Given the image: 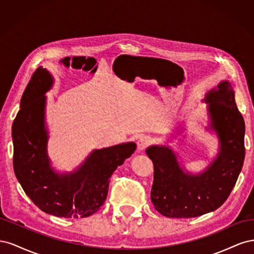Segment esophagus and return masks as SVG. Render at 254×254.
I'll return each mask as SVG.
<instances>
[{
  "label": "esophagus",
  "mask_w": 254,
  "mask_h": 254,
  "mask_svg": "<svg viewBox=\"0 0 254 254\" xmlns=\"http://www.w3.org/2000/svg\"><path fill=\"white\" fill-rule=\"evenodd\" d=\"M151 143V137L148 135H142L139 140H137V150L143 151L147 146Z\"/></svg>",
  "instance_id": "esophagus-1"
}]
</instances>
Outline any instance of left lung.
I'll use <instances>...</instances> for the list:
<instances>
[{
  "mask_svg": "<svg viewBox=\"0 0 254 254\" xmlns=\"http://www.w3.org/2000/svg\"><path fill=\"white\" fill-rule=\"evenodd\" d=\"M205 130L216 134L218 151L206 170L187 171L178 153L168 145H151L146 153L153 163L150 191L155 209L166 217L190 218L213 212L224 203L233 190L245 159V122L235 103L232 84L220 81L207 91ZM180 126L178 133L182 132Z\"/></svg>",
  "mask_w": 254,
  "mask_h": 254,
  "instance_id": "1",
  "label": "left lung"
}]
</instances>
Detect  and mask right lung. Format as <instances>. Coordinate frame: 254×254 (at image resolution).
Wrapping results in <instances>:
<instances>
[{
	"mask_svg": "<svg viewBox=\"0 0 254 254\" xmlns=\"http://www.w3.org/2000/svg\"><path fill=\"white\" fill-rule=\"evenodd\" d=\"M53 84V75L39 66L22 95L11 132L14 174L41 211L57 217H88L101 209L113 172L132 155L136 144L127 142L94 149L73 172L56 171L48 155L45 123V94Z\"/></svg>",
	"mask_w": 254,
	"mask_h": 254,
	"instance_id": "add662e5",
	"label": "right lung"
}]
</instances>
